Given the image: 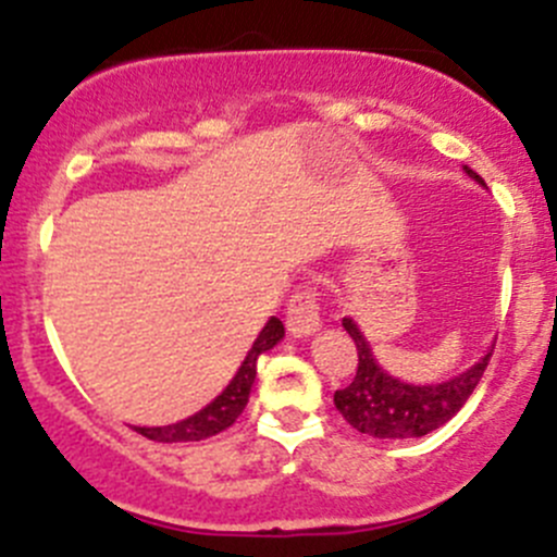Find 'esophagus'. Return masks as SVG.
<instances>
[{"label":"esophagus","mask_w":557,"mask_h":557,"mask_svg":"<svg viewBox=\"0 0 557 557\" xmlns=\"http://www.w3.org/2000/svg\"><path fill=\"white\" fill-rule=\"evenodd\" d=\"M285 325L294 336H310L320 329V305L314 288H301L290 296Z\"/></svg>","instance_id":"obj_1"}]
</instances>
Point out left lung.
<instances>
[{
  "label": "left lung",
  "mask_w": 557,
  "mask_h": 557,
  "mask_svg": "<svg viewBox=\"0 0 557 557\" xmlns=\"http://www.w3.org/2000/svg\"><path fill=\"white\" fill-rule=\"evenodd\" d=\"M463 170L485 188V180L480 174L469 166H463ZM342 325L356 342L358 372L350 385L334 393V404L352 429L377 436V440H412V436H425L445 425L469 401L493 356L491 350L474 367L466 369L458 377L447 380V383L409 385L391 377L380 367L377 358L372 356V347L363 339L361 329L350 318L342 320Z\"/></svg>",
  "instance_id": "8db88e82"
}]
</instances>
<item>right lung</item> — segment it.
<instances>
[{"mask_svg":"<svg viewBox=\"0 0 557 557\" xmlns=\"http://www.w3.org/2000/svg\"><path fill=\"white\" fill-rule=\"evenodd\" d=\"M283 336H285V329L283 323H280V318H269V323L263 325L258 339L252 342V347L247 350L239 372L234 374L232 383L223 387V393L215 398V401H210L205 409H199V412L190 414V418L180 420V423L159 425V429H139L137 425L134 431L148 436V440L153 442H199V440H207V436H215L221 434V431H226L247 407L250 387L256 383L258 356L272 350Z\"/></svg>","mask_w":557,"mask_h":557,"instance_id":"add662e5","label":"right lung"}]
</instances>
